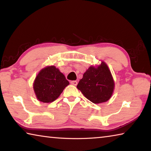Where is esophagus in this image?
<instances>
[{"label": "esophagus", "mask_w": 151, "mask_h": 151, "mask_svg": "<svg viewBox=\"0 0 151 151\" xmlns=\"http://www.w3.org/2000/svg\"><path fill=\"white\" fill-rule=\"evenodd\" d=\"M70 83H71V85L76 86V85H77L78 83H77V81H70Z\"/></svg>", "instance_id": "34e87169"}]
</instances>
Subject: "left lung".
<instances>
[{
	"instance_id": "left-lung-1",
	"label": "left lung",
	"mask_w": 151,
	"mask_h": 151,
	"mask_svg": "<svg viewBox=\"0 0 151 151\" xmlns=\"http://www.w3.org/2000/svg\"><path fill=\"white\" fill-rule=\"evenodd\" d=\"M114 83L108 66L104 62L94 68L91 66L84 73L76 87L86 99L98 104L106 102L111 98Z\"/></svg>"
}]
</instances>
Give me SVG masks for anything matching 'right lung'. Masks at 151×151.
<instances>
[{"instance_id":"obj_1","label":"right lung","mask_w":151,"mask_h":151,"mask_svg":"<svg viewBox=\"0 0 151 151\" xmlns=\"http://www.w3.org/2000/svg\"><path fill=\"white\" fill-rule=\"evenodd\" d=\"M68 85L69 82L65 75L55 66H50L40 71L35 78L33 88L37 99L48 103L55 101Z\"/></svg>"}]
</instances>
